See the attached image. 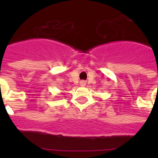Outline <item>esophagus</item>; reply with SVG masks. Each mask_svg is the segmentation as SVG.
<instances>
[{
  "instance_id": "34e87169",
  "label": "esophagus",
  "mask_w": 158,
  "mask_h": 158,
  "mask_svg": "<svg viewBox=\"0 0 158 158\" xmlns=\"http://www.w3.org/2000/svg\"><path fill=\"white\" fill-rule=\"evenodd\" d=\"M81 85L82 86H85L86 85V82L84 81H81Z\"/></svg>"
}]
</instances>
